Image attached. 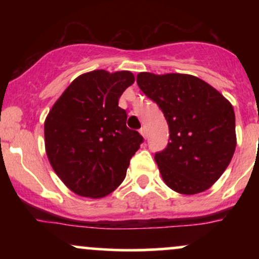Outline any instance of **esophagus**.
<instances>
[{
    "instance_id": "esophagus-1",
    "label": "esophagus",
    "mask_w": 259,
    "mask_h": 259,
    "mask_svg": "<svg viewBox=\"0 0 259 259\" xmlns=\"http://www.w3.org/2000/svg\"><path fill=\"white\" fill-rule=\"evenodd\" d=\"M139 132H140V134H141V135H142V136H144V138H145V139H146V138H147V130H146V127H145V126H142V127H141V129H140V130H139Z\"/></svg>"
}]
</instances>
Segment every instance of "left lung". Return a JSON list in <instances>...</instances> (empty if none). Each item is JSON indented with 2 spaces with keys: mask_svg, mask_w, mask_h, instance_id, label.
<instances>
[{
  "mask_svg": "<svg viewBox=\"0 0 259 259\" xmlns=\"http://www.w3.org/2000/svg\"><path fill=\"white\" fill-rule=\"evenodd\" d=\"M136 81L162 109L169 126L170 141L154 156L163 181L183 195L206 191L224 173L236 148L231 103L190 74L142 72Z\"/></svg>",
  "mask_w": 259,
  "mask_h": 259,
  "instance_id": "left-lung-1",
  "label": "left lung"
}]
</instances>
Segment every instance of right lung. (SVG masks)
Here are the masks:
<instances>
[{
	"label": "right lung",
	"instance_id": "right-lung-1",
	"mask_svg": "<svg viewBox=\"0 0 259 259\" xmlns=\"http://www.w3.org/2000/svg\"><path fill=\"white\" fill-rule=\"evenodd\" d=\"M134 81V74L127 70L81 74L47 114V158L74 194L101 198L123 183L130 159L144 141L126 126V112L118 106L121 94Z\"/></svg>",
	"mask_w": 259,
	"mask_h": 259
}]
</instances>
